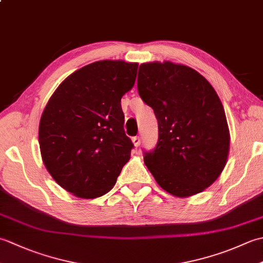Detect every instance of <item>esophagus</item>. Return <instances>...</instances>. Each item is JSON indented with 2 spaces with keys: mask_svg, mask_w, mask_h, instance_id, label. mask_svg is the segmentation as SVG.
<instances>
[{
  "mask_svg": "<svg viewBox=\"0 0 263 263\" xmlns=\"http://www.w3.org/2000/svg\"><path fill=\"white\" fill-rule=\"evenodd\" d=\"M132 142H133V144H135V146L138 148L139 146H140V143H141L140 137H133V138H132Z\"/></svg>",
  "mask_w": 263,
  "mask_h": 263,
  "instance_id": "obj_1",
  "label": "esophagus"
}]
</instances>
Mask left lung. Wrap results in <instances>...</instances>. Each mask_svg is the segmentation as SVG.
I'll return each instance as SVG.
<instances>
[{
    "label": "left lung",
    "mask_w": 263,
    "mask_h": 263,
    "mask_svg": "<svg viewBox=\"0 0 263 263\" xmlns=\"http://www.w3.org/2000/svg\"><path fill=\"white\" fill-rule=\"evenodd\" d=\"M138 91L154 109L158 141L144 164L165 191L190 197L210 186L226 165L230 131L219 97L199 72L172 62L143 63Z\"/></svg>",
    "instance_id": "left-lung-1"
}]
</instances>
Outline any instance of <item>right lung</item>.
I'll list each match as a JSON object with an SVG mask.
<instances>
[{
	"instance_id": "right-lung-1",
	"label": "right lung",
	"mask_w": 263,
	"mask_h": 263,
	"mask_svg": "<svg viewBox=\"0 0 263 263\" xmlns=\"http://www.w3.org/2000/svg\"><path fill=\"white\" fill-rule=\"evenodd\" d=\"M138 64L98 61L69 76L39 123L44 164L59 185L83 199L109 192L135 147L125 135L121 98Z\"/></svg>"
}]
</instances>
